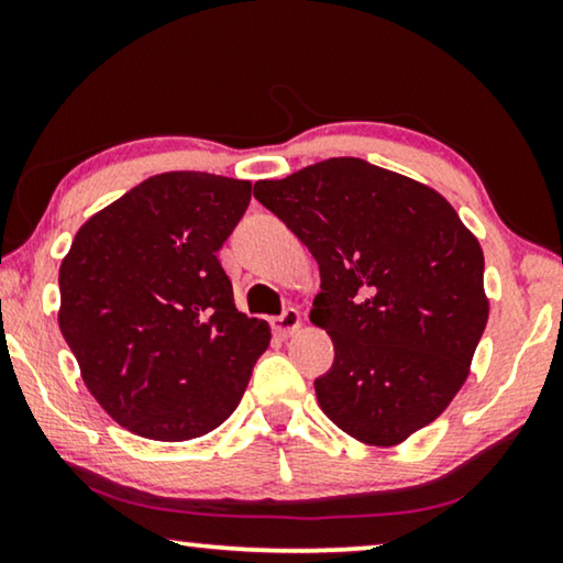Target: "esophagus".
Returning a JSON list of instances; mask_svg holds the SVG:
<instances>
[{
  "mask_svg": "<svg viewBox=\"0 0 563 563\" xmlns=\"http://www.w3.org/2000/svg\"><path fill=\"white\" fill-rule=\"evenodd\" d=\"M299 325H302V314H299V310H295V307H287L279 318L272 320V328L279 333L282 338H287L295 333V330H299Z\"/></svg>",
  "mask_w": 563,
  "mask_h": 563,
  "instance_id": "1",
  "label": "esophagus"
}]
</instances>
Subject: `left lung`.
<instances>
[{"mask_svg": "<svg viewBox=\"0 0 563 563\" xmlns=\"http://www.w3.org/2000/svg\"><path fill=\"white\" fill-rule=\"evenodd\" d=\"M320 266L310 320L335 361L314 379L322 412L368 445H397L464 387L489 318L484 253L445 197L361 158L256 181Z\"/></svg>", "mask_w": 563, "mask_h": 563, "instance_id": "left-lung-1", "label": "left lung"}]
</instances>
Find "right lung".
Here are the masks:
<instances>
[{
  "label": "right lung",
  "instance_id": "add662e5",
  "mask_svg": "<svg viewBox=\"0 0 563 563\" xmlns=\"http://www.w3.org/2000/svg\"><path fill=\"white\" fill-rule=\"evenodd\" d=\"M251 181L202 172L151 176L89 218L60 261L58 325L104 412L151 441L222 426L268 349L218 251Z\"/></svg>",
  "mask_w": 563,
  "mask_h": 563
}]
</instances>
